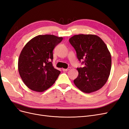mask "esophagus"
Returning <instances> with one entry per match:
<instances>
[{"mask_svg": "<svg viewBox=\"0 0 129 129\" xmlns=\"http://www.w3.org/2000/svg\"><path fill=\"white\" fill-rule=\"evenodd\" d=\"M70 69H71V67H68L67 69L63 68V69H62V71H63V72H67V71H69V70H70Z\"/></svg>", "mask_w": 129, "mask_h": 129, "instance_id": "1", "label": "esophagus"}]
</instances>
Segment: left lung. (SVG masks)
Instances as JSON below:
<instances>
[{"instance_id": "1", "label": "left lung", "mask_w": 129, "mask_h": 129, "mask_svg": "<svg viewBox=\"0 0 129 129\" xmlns=\"http://www.w3.org/2000/svg\"><path fill=\"white\" fill-rule=\"evenodd\" d=\"M79 61L84 66L77 68L79 75L74 83L81 91L91 93L106 83L111 68V56L104 41L96 35L78 34L69 39Z\"/></svg>"}]
</instances>
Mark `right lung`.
Returning <instances> with one entry per match:
<instances>
[{"mask_svg": "<svg viewBox=\"0 0 129 129\" xmlns=\"http://www.w3.org/2000/svg\"><path fill=\"white\" fill-rule=\"evenodd\" d=\"M62 39L54 35H39L22 48L18 71L25 84L32 90L43 92L55 83L60 71L53 66V50Z\"/></svg>", "mask_w": 129, "mask_h": 129, "instance_id": "add662e5", "label": "right lung"}]
</instances>
